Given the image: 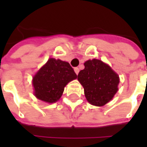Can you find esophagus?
Instances as JSON below:
<instances>
[{
    "label": "esophagus",
    "instance_id": "1",
    "mask_svg": "<svg viewBox=\"0 0 147 147\" xmlns=\"http://www.w3.org/2000/svg\"><path fill=\"white\" fill-rule=\"evenodd\" d=\"M74 71H75V72L78 75L79 72H80V68H79V67H75V68H74Z\"/></svg>",
    "mask_w": 147,
    "mask_h": 147
}]
</instances>
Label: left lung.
Returning <instances> with one entry per match:
<instances>
[{
    "mask_svg": "<svg viewBox=\"0 0 147 147\" xmlns=\"http://www.w3.org/2000/svg\"><path fill=\"white\" fill-rule=\"evenodd\" d=\"M84 66L85 68L78 75V80L84 88L86 100L97 106L105 105L118 90V75L109 65L97 59L86 61Z\"/></svg>",
    "mask_w": 147,
    "mask_h": 147,
    "instance_id": "obj_1",
    "label": "left lung"
}]
</instances>
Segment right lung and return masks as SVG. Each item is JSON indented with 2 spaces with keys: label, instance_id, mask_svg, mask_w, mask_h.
I'll list each match as a JSON object with an SVG mask.
<instances>
[{
  "label": "right lung",
  "instance_id": "obj_1",
  "mask_svg": "<svg viewBox=\"0 0 147 147\" xmlns=\"http://www.w3.org/2000/svg\"><path fill=\"white\" fill-rule=\"evenodd\" d=\"M76 78L67 62L50 58L33 78L34 95L42 101L53 103L60 99L64 86Z\"/></svg>",
  "mask_w": 147,
  "mask_h": 147
}]
</instances>
